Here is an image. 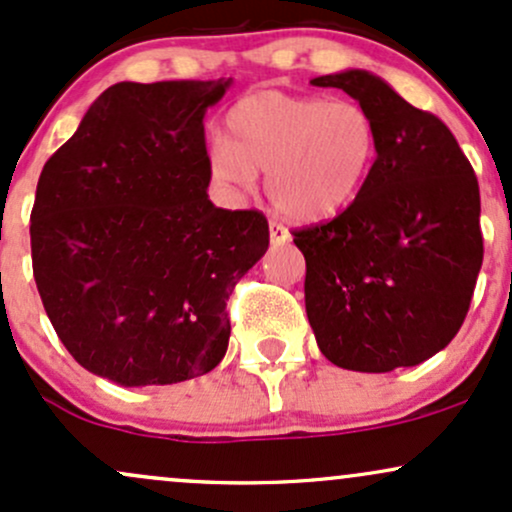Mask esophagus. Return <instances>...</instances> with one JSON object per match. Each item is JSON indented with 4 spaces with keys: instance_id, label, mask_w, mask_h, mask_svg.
Returning a JSON list of instances; mask_svg holds the SVG:
<instances>
[{
    "instance_id": "esophagus-1",
    "label": "esophagus",
    "mask_w": 512,
    "mask_h": 512,
    "mask_svg": "<svg viewBox=\"0 0 512 512\" xmlns=\"http://www.w3.org/2000/svg\"><path fill=\"white\" fill-rule=\"evenodd\" d=\"M269 238H272V245H286L291 240V233L281 223L269 221Z\"/></svg>"
}]
</instances>
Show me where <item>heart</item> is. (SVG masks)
Here are the masks:
<instances>
[{
  "label": "heart",
  "instance_id": "obj_1",
  "mask_svg": "<svg viewBox=\"0 0 512 512\" xmlns=\"http://www.w3.org/2000/svg\"><path fill=\"white\" fill-rule=\"evenodd\" d=\"M378 127L356 101L255 91L228 110L226 139L209 151L216 185L245 192L264 170V190L293 221L337 216L366 185Z\"/></svg>",
  "mask_w": 512,
  "mask_h": 512
}]
</instances>
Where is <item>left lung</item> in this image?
<instances>
[{
    "mask_svg": "<svg viewBox=\"0 0 512 512\" xmlns=\"http://www.w3.org/2000/svg\"><path fill=\"white\" fill-rule=\"evenodd\" d=\"M373 115L378 156L337 219L293 233L305 313L327 361L361 373L419 366L452 342L484 260L479 182L452 132L380 76H317Z\"/></svg>",
    "mask_w": 512,
    "mask_h": 512,
    "instance_id": "1",
    "label": "left lung"
}]
</instances>
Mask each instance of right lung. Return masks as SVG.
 I'll return each instance as SVG.
<instances>
[{
  "mask_svg": "<svg viewBox=\"0 0 512 512\" xmlns=\"http://www.w3.org/2000/svg\"><path fill=\"white\" fill-rule=\"evenodd\" d=\"M231 86H110L40 173L33 276L76 363L122 387L209 373L231 337L226 301L269 248L255 209L211 204L204 115Z\"/></svg>",
  "mask_w": 512,
  "mask_h": 512,
  "instance_id": "add662e5",
  "label": "right lung"
}]
</instances>
